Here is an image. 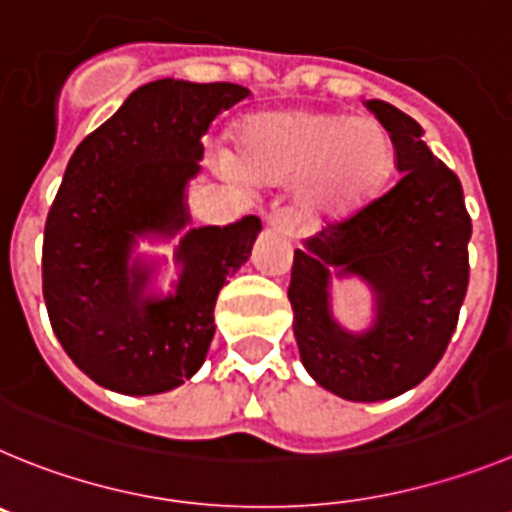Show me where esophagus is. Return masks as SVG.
Listing matches in <instances>:
<instances>
[{
  "mask_svg": "<svg viewBox=\"0 0 512 512\" xmlns=\"http://www.w3.org/2000/svg\"><path fill=\"white\" fill-rule=\"evenodd\" d=\"M267 227L278 229L283 234H293V219L288 214H283V211H275V214L267 216Z\"/></svg>",
  "mask_w": 512,
  "mask_h": 512,
  "instance_id": "1",
  "label": "esophagus"
}]
</instances>
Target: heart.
<instances>
[{"mask_svg":"<svg viewBox=\"0 0 512 512\" xmlns=\"http://www.w3.org/2000/svg\"><path fill=\"white\" fill-rule=\"evenodd\" d=\"M232 176L296 186V204L306 216H339L375 191L390 163V140L372 119L344 114H257L237 130Z\"/></svg>","mask_w":512,"mask_h":512,"instance_id":"1","label":"heart"}]
</instances>
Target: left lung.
Returning a JSON list of instances; mask_svg holds the SVG:
<instances>
[{
    "label": "left lung",
    "instance_id": "obj_1",
    "mask_svg": "<svg viewBox=\"0 0 512 512\" xmlns=\"http://www.w3.org/2000/svg\"><path fill=\"white\" fill-rule=\"evenodd\" d=\"M365 107L388 130L398 181L303 239L288 288L303 367L321 388L354 403L395 398L439 365L467 296L472 237L462 183L421 140V124L388 101ZM334 277L371 288L367 330L349 332L335 321Z\"/></svg>",
    "mask_w": 512,
    "mask_h": 512
}]
</instances>
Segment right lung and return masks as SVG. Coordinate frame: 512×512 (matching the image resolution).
Instances as JSON below:
<instances>
[{"label":"right lung","instance_id":"obj_1","mask_svg":"<svg viewBox=\"0 0 512 512\" xmlns=\"http://www.w3.org/2000/svg\"><path fill=\"white\" fill-rule=\"evenodd\" d=\"M250 96L237 84L158 78L140 86L68 160L43 239L50 326L73 365L101 388L158 395L204 365L214 306L250 257L262 224L188 227L186 191L201 173L211 122ZM181 236L179 278L152 288L159 263L140 238Z\"/></svg>","mask_w":512,"mask_h":512}]
</instances>
